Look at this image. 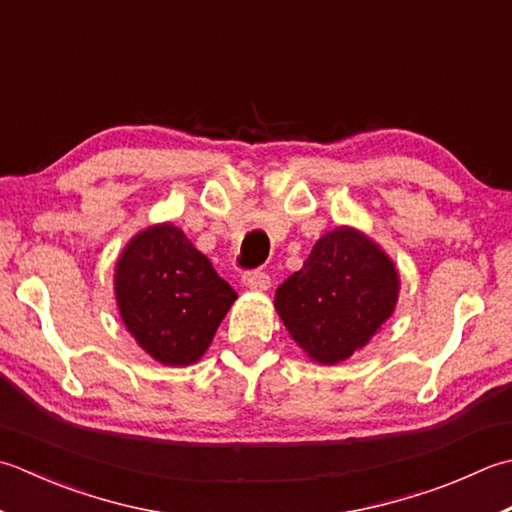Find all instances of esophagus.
I'll list each match as a JSON object with an SVG mask.
<instances>
[{
	"mask_svg": "<svg viewBox=\"0 0 512 512\" xmlns=\"http://www.w3.org/2000/svg\"><path fill=\"white\" fill-rule=\"evenodd\" d=\"M242 282L250 290H266L270 286V275L266 270H248V273H244Z\"/></svg>",
	"mask_w": 512,
	"mask_h": 512,
	"instance_id": "34e87169",
	"label": "esophagus"
}]
</instances>
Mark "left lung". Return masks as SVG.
Returning <instances> with one entry per match:
<instances>
[{
  "label": "left lung",
  "instance_id": "8db88e82",
  "mask_svg": "<svg viewBox=\"0 0 512 512\" xmlns=\"http://www.w3.org/2000/svg\"><path fill=\"white\" fill-rule=\"evenodd\" d=\"M397 290V270L382 250L353 228H335L277 288L275 308L308 357L337 364L393 315Z\"/></svg>",
  "mask_w": 512,
  "mask_h": 512
}]
</instances>
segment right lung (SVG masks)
Segmentation results:
<instances>
[{"instance_id": "add662e5", "label": "right lung", "mask_w": 512, "mask_h": 512, "mask_svg": "<svg viewBox=\"0 0 512 512\" xmlns=\"http://www.w3.org/2000/svg\"><path fill=\"white\" fill-rule=\"evenodd\" d=\"M119 313L150 357L168 366L197 362L237 293L173 224L139 233L115 270Z\"/></svg>"}]
</instances>
